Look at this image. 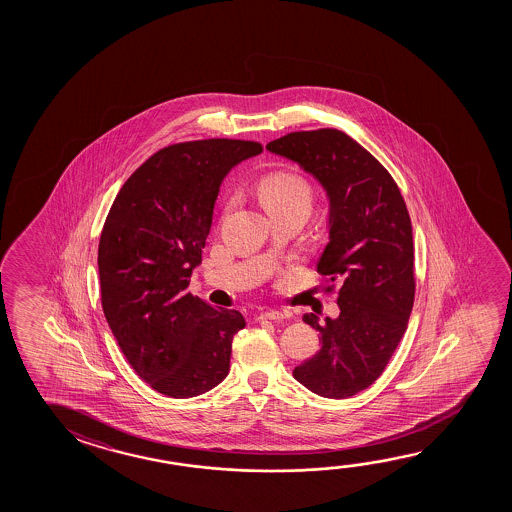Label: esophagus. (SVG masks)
I'll list each match as a JSON object with an SVG mask.
<instances>
[{
    "instance_id": "esophagus-1",
    "label": "esophagus",
    "mask_w": 512,
    "mask_h": 512,
    "mask_svg": "<svg viewBox=\"0 0 512 512\" xmlns=\"http://www.w3.org/2000/svg\"><path fill=\"white\" fill-rule=\"evenodd\" d=\"M259 321H264V319H269V321H282L285 319L284 312H280V310H266V312H262L259 314Z\"/></svg>"
}]
</instances>
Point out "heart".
<instances>
[{
    "mask_svg": "<svg viewBox=\"0 0 512 512\" xmlns=\"http://www.w3.org/2000/svg\"><path fill=\"white\" fill-rule=\"evenodd\" d=\"M257 194L268 212L294 207L309 212L314 198L309 180L287 169H278L262 176L257 182Z\"/></svg>",
    "mask_w": 512,
    "mask_h": 512,
    "instance_id": "heart-1",
    "label": "heart"
}]
</instances>
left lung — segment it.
<instances>
[{
  "mask_svg": "<svg viewBox=\"0 0 512 512\" xmlns=\"http://www.w3.org/2000/svg\"><path fill=\"white\" fill-rule=\"evenodd\" d=\"M266 148L296 160L330 198L318 273L341 312L325 323L303 316L321 348L293 375L319 396L348 398L382 375L407 330L416 293L411 216L391 173L337 128L291 132Z\"/></svg>",
  "mask_w": 512,
  "mask_h": 512,
  "instance_id": "left-lung-1",
  "label": "left lung"
}]
</instances>
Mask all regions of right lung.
Listing matches in <instances>:
<instances>
[{
	"instance_id": "right-lung-1",
	"label": "right lung",
	"mask_w": 512,
	"mask_h": 512,
	"mask_svg": "<svg viewBox=\"0 0 512 512\" xmlns=\"http://www.w3.org/2000/svg\"><path fill=\"white\" fill-rule=\"evenodd\" d=\"M262 144L202 139L153 153L119 189L98 244L101 307L121 352L157 393L191 398L227 377L239 310L187 291L219 185Z\"/></svg>"
}]
</instances>
